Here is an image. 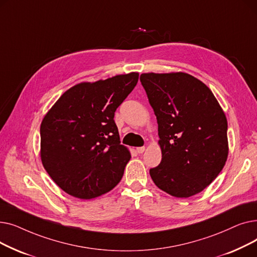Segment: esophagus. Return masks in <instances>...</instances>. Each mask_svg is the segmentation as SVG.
I'll use <instances>...</instances> for the list:
<instances>
[{
  "instance_id": "obj_1",
  "label": "esophagus",
  "mask_w": 257,
  "mask_h": 257,
  "mask_svg": "<svg viewBox=\"0 0 257 257\" xmlns=\"http://www.w3.org/2000/svg\"><path fill=\"white\" fill-rule=\"evenodd\" d=\"M146 150V148L145 147H139V148H137V152L139 153V154H142V153H144V151Z\"/></svg>"
}]
</instances>
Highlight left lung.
Listing matches in <instances>:
<instances>
[{"label": "left lung", "mask_w": 257, "mask_h": 257, "mask_svg": "<svg viewBox=\"0 0 257 257\" xmlns=\"http://www.w3.org/2000/svg\"><path fill=\"white\" fill-rule=\"evenodd\" d=\"M158 124L159 166L150 169L161 191L192 197L209 185L228 156L227 118L211 90L186 73L141 75Z\"/></svg>", "instance_id": "8db88e82"}]
</instances>
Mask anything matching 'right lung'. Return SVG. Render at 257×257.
Here are the masks:
<instances>
[{"instance_id":"obj_1","label":"right lung","mask_w":257,"mask_h":257,"mask_svg":"<svg viewBox=\"0 0 257 257\" xmlns=\"http://www.w3.org/2000/svg\"><path fill=\"white\" fill-rule=\"evenodd\" d=\"M139 73L116 75L67 89L40 125V158L61 190L79 199L99 197L123 177L131 158L120 145L114 112L136 87Z\"/></svg>"}]
</instances>
